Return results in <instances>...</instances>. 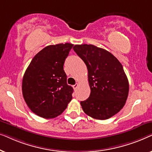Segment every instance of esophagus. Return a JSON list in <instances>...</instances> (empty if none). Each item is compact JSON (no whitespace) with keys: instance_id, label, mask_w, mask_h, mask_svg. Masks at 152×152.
<instances>
[{"instance_id":"obj_1","label":"esophagus","mask_w":152,"mask_h":152,"mask_svg":"<svg viewBox=\"0 0 152 152\" xmlns=\"http://www.w3.org/2000/svg\"><path fill=\"white\" fill-rule=\"evenodd\" d=\"M77 86H78V84H75V85H73V86H72V87H73V88L75 89V90L77 88Z\"/></svg>"}]
</instances>
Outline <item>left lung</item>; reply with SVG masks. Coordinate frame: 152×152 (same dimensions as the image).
<instances>
[{
    "label": "left lung",
    "mask_w": 152,
    "mask_h": 152,
    "mask_svg": "<svg viewBox=\"0 0 152 152\" xmlns=\"http://www.w3.org/2000/svg\"><path fill=\"white\" fill-rule=\"evenodd\" d=\"M74 51L88 69L90 96L80 102L86 115L107 120L125 104L129 94L128 79L122 64L109 51L93 45H75Z\"/></svg>",
    "instance_id": "8db88e82"
}]
</instances>
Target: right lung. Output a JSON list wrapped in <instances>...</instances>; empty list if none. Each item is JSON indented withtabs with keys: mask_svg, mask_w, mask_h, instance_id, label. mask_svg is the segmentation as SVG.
I'll return each instance as SVG.
<instances>
[{
	"mask_svg": "<svg viewBox=\"0 0 152 152\" xmlns=\"http://www.w3.org/2000/svg\"><path fill=\"white\" fill-rule=\"evenodd\" d=\"M73 44L46 46L34 56L23 77L22 92L33 113L50 119L61 115L72 99L64 64Z\"/></svg>",
	"mask_w": 152,
	"mask_h": 152,
	"instance_id": "1",
	"label": "right lung"
}]
</instances>
